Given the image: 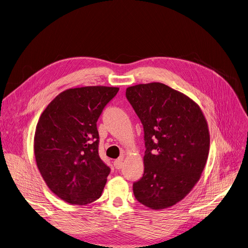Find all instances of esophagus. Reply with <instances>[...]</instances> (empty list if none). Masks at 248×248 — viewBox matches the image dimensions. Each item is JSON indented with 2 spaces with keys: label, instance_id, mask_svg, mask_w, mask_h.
Masks as SVG:
<instances>
[{
  "label": "esophagus",
  "instance_id": "esophagus-1",
  "mask_svg": "<svg viewBox=\"0 0 248 248\" xmlns=\"http://www.w3.org/2000/svg\"><path fill=\"white\" fill-rule=\"evenodd\" d=\"M123 161H124V158L123 157H121V158L117 159L114 161V166L116 169H122L123 168Z\"/></svg>",
  "mask_w": 248,
  "mask_h": 248
}]
</instances>
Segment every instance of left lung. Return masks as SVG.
<instances>
[{
	"label": "left lung",
	"mask_w": 248,
	"mask_h": 248,
	"mask_svg": "<svg viewBox=\"0 0 248 248\" xmlns=\"http://www.w3.org/2000/svg\"><path fill=\"white\" fill-rule=\"evenodd\" d=\"M126 99L144 130V173L133 183L136 199L163 210L183 200L198 183L210 150V131L200 106L169 86L128 87Z\"/></svg>",
	"instance_id": "obj_1"
}]
</instances>
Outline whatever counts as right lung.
<instances>
[{"instance_id":"obj_1","label":"right lung","mask_w":248,"mask_h":248,"mask_svg":"<svg viewBox=\"0 0 248 248\" xmlns=\"http://www.w3.org/2000/svg\"><path fill=\"white\" fill-rule=\"evenodd\" d=\"M119 90H65L38 120L33 142L37 168L50 191L71 205H88L102 196L109 168L99 156L97 121Z\"/></svg>"}]
</instances>
